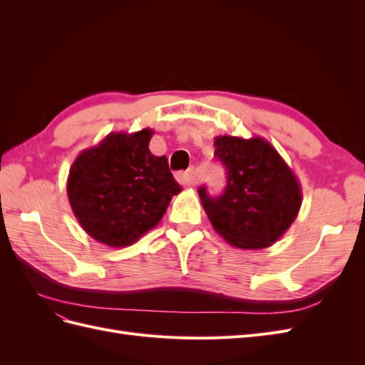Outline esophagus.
Segmentation results:
<instances>
[{
	"label": "esophagus",
	"instance_id": "1",
	"mask_svg": "<svg viewBox=\"0 0 365 365\" xmlns=\"http://www.w3.org/2000/svg\"><path fill=\"white\" fill-rule=\"evenodd\" d=\"M178 181H180L182 185L196 184V182H197V176H196L195 169H190V170H187V172H184V173H180V175H178Z\"/></svg>",
	"mask_w": 365,
	"mask_h": 365
}]
</instances>
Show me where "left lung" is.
I'll return each instance as SVG.
<instances>
[{
    "label": "left lung",
    "instance_id": "8db88e82",
    "mask_svg": "<svg viewBox=\"0 0 365 365\" xmlns=\"http://www.w3.org/2000/svg\"><path fill=\"white\" fill-rule=\"evenodd\" d=\"M215 155L227 169L224 193L205 187L202 207L216 233L240 250H262L277 242L302 207V187L275 148L262 137L215 138Z\"/></svg>",
    "mask_w": 365,
    "mask_h": 365
}]
</instances>
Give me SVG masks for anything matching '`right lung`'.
<instances>
[{"instance_id": "add662e5", "label": "right lung", "mask_w": 365, "mask_h": 365, "mask_svg": "<svg viewBox=\"0 0 365 365\" xmlns=\"http://www.w3.org/2000/svg\"><path fill=\"white\" fill-rule=\"evenodd\" d=\"M152 129L111 132L79 153L67 193L76 219L97 242L123 248L157 227L172 196L181 192L168 158L149 150Z\"/></svg>"}]
</instances>
